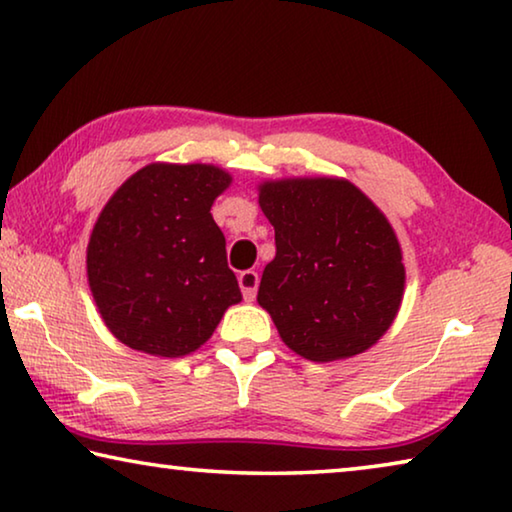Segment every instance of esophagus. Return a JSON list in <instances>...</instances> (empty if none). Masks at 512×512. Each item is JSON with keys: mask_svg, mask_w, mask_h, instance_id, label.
Returning a JSON list of instances; mask_svg holds the SVG:
<instances>
[{"mask_svg": "<svg viewBox=\"0 0 512 512\" xmlns=\"http://www.w3.org/2000/svg\"><path fill=\"white\" fill-rule=\"evenodd\" d=\"M238 283H240V290L242 295H245L247 301H254L256 299V290H258V272L254 270H245L238 274Z\"/></svg>", "mask_w": 512, "mask_h": 512, "instance_id": "34e87169", "label": "esophagus"}]
</instances>
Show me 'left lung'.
Here are the masks:
<instances>
[{
    "instance_id": "obj_1",
    "label": "left lung",
    "mask_w": 512,
    "mask_h": 512,
    "mask_svg": "<svg viewBox=\"0 0 512 512\" xmlns=\"http://www.w3.org/2000/svg\"><path fill=\"white\" fill-rule=\"evenodd\" d=\"M258 204L274 226L258 304L281 340L313 363L351 358L390 329L406 267L381 208L338 177L263 181Z\"/></svg>"
}]
</instances>
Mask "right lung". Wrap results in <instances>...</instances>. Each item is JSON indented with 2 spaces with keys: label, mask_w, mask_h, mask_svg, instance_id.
<instances>
[{
  "label": "right lung",
  "mask_w": 512,
  "mask_h": 512,
  "mask_svg": "<svg viewBox=\"0 0 512 512\" xmlns=\"http://www.w3.org/2000/svg\"><path fill=\"white\" fill-rule=\"evenodd\" d=\"M231 174L206 163H152L122 183L92 226L86 267L97 311L122 345L181 358L242 301L211 215Z\"/></svg>",
  "instance_id": "add662e5"
}]
</instances>
